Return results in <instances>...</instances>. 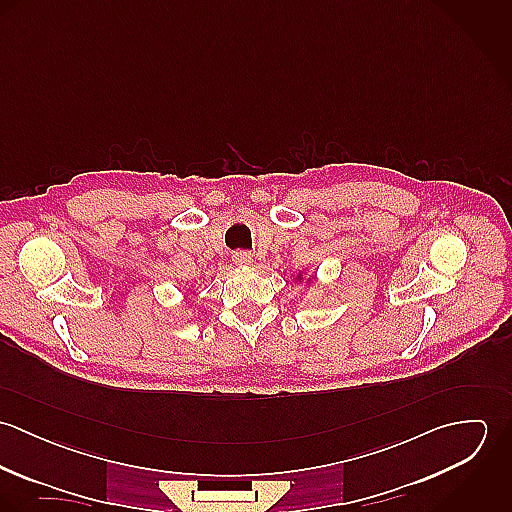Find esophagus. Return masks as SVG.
<instances>
[{
  "label": "esophagus",
  "mask_w": 512,
  "mask_h": 512,
  "mask_svg": "<svg viewBox=\"0 0 512 512\" xmlns=\"http://www.w3.org/2000/svg\"><path fill=\"white\" fill-rule=\"evenodd\" d=\"M232 262L236 266H248V264H252V254L250 252H234Z\"/></svg>",
  "instance_id": "1"
}]
</instances>
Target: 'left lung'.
Returning <instances> with one entry per match:
<instances>
[{
  "label": "left lung",
  "mask_w": 512,
  "mask_h": 512,
  "mask_svg": "<svg viewBox=\"0 0 512 512\" xmlns=\"http://www.w3.org/2000/svg\"><path fill=\"white\" fill-rule=\"evenodd\" d=\"M295 282H303V272H297V276H295ZM307 286L311 284V278H307V282H305Z\"/></svg>",
  "instance_id": "8db88e82"
}]
</instances>
